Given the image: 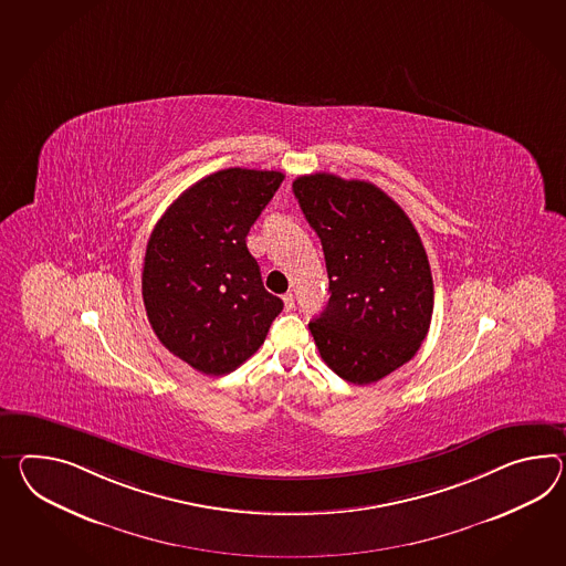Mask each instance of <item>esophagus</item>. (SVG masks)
<instances>
[{"label":"esophagus","instance_id":"34e87169","mask_svg":"<svg viewBox=\"0 0 566 566\" xmlns=\"http://www.w3.org/2000/svg\"><path fill=\"white\" fill-rule=\"evenodd\" d=\"M282 301H284V308H286V311L294 308V294H292V292H286V294L282 296Z\"/></svg>","mask_w":566,"mask_h":566}]
</instances>
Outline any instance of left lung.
I'll return each instance as SVG.
<instances>
[{
  "label": "left lung",
  "mask_w": 566,
  "mask_h": 566,
  "mask_svg": "<svg viewBox=\"0 0 566 566\" xmlns=\"http://www.w3.org/2000/svg\"><path fill=\"white\" fill-rule=\"evenodd\" d=\"M292 190L329 276L327 306L308 323L318 354L347 382L373 385L413 358L428 335V253L405 210L370 181L311 174Z\"/></svg>",
  "instance_id": "1"
}]
</instances>
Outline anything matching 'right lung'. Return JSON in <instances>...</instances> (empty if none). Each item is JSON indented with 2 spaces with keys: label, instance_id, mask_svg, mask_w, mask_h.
Here are the masks:
<instances>
[{
  "label": "right lung",
  "instance_id": "right-lung-1",
  "mask_svg": "<svg viewBox=\"0 0 566 566\" xmlns=\"http://www.w3.org/2000/svg\"><path fill=\"white\" fill-rule=\"evenodd\" d=\"M284 174L229 167L196 181L153 229L143 303L157 339L193 370L233 373L284 303L263 289L245 237Z\"/></svg>",
  "mask_w": 566,
  "mask_h": 566
}]
</instances>
